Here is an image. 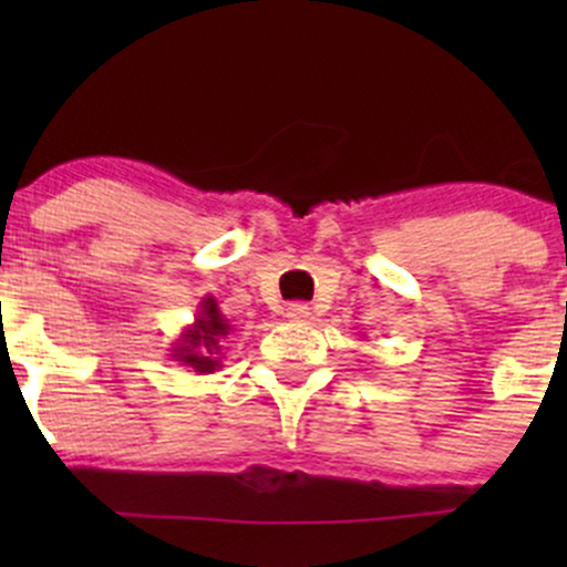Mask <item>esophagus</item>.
Wrapping results in <instances>:
<instances>
[{"mask_svg": "<svg viewBox=\"0 0 567 567\" xmlns=\"http://www.w3.org/2000/svg\"><path fill=\"white\" fill-rule=\"evenodd\" d=\"M309 306L306 303H301V301H296V303H288V309H285V317H288L290 322H306L309 320Z\"/></svg>", "mask_w": 567, "mask_h": 567, "instance_id": "34e87169", "label": "esophagus"}]
</instances>
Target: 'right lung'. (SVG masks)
I'll use <instances>...</instances> for the list:
<instances>
[{"mask_svg": "<svg viewBox=\"0 0 567 567\" xmlns=\"http://www.w3.org/2000/svg\"><path fill=\"white\" fill-rule=\"evenodd\" d=\"M231 330L234 328L229 320L220 315L216 298L205 296L199 301L194 322L175 338L171 357L175 362H181V365L192 368L197 375L216 373V370L224 368V347H220V341H224Z\"/></svg>", "mask_w": 567, "mask_h": 567, "instance_id": "1", "label": "right lung"}]
</instances>
